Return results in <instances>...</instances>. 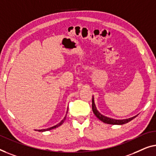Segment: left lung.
Masks as SVG:
<instances>
[{
	"instance_id": "1",
	"label": "left lung",
	"mask_w": 156,
	"mask_h": 156,
	"mask_svg": "<svg viewBox=\"0 0 156 156\" xmlns=\"http://www.w3.org/2000/svg\"><path fill=\"white\" fill-rule=\"evenodd\" d=\"M92 109H93V113L95 114V115L98 118V119L104 123H106V124H109L122 125L131 121V120L134 119V118L136 117V116H135V117L129 118V119H112V118L105 117V116L102 115V114H100L99 112H98L97 108H96L95 102H94L93 96V100H92Z\"/></svg>"
}]
</instances>
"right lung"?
I'll return each mask as SVG.
<instances>
[{"label":"right lung","instance_id":"1","mask_svg":"<svg viewBox=\"0 0 156 156\" xmlns=\"http://www.w3.org/2000/svg\"><path fill=\"white\" fill-rule=\"evenodd\" d=\"M67 112H68V110H67ZM66 112V113H67ZM66 116H65V117L63 118V119L62 120V121H61L60 123H58V124H56V125H55V126H52V127H50V128H49V129H39V130H36V131H39V132H40V131H41V132H43V131H49V130H51V129H55V128H56V127H58V126H61V124H63V122L65 121V119H66Z\"/></svg>","mask_w":156,"mask_h":156}]
</instances>
